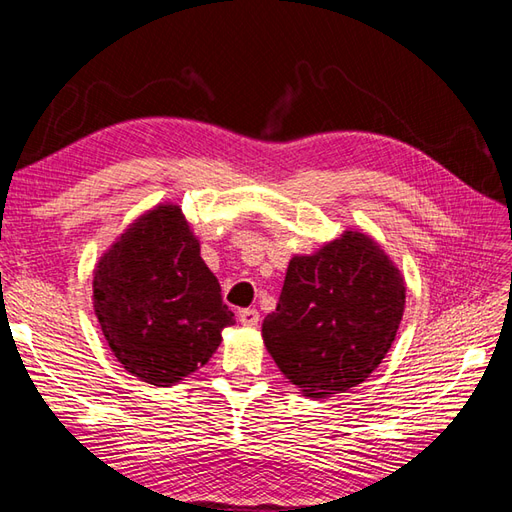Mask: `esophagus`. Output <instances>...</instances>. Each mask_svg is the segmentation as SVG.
Segmentation results:
<instances>
[{
  "label": "esophagus",
  "instance_id": "34e87169",
  "mask_svg": "<svg viewBox=\"0 0 512 512\" xmlns=\"http://www.w3.org/2000/svg\"><path fill=\"white\" fill-rule=\"evenodd\" d=\"M239 321L244 325H257L259 323V312L255 308H246L239 312Z\"/></svg>",
  "mask_w": 512,
  "mask_h": 512
}]
</instances>
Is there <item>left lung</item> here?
Wrapping results in <instances>:
<instances>
[{
    "label": "left lung",
    "mask_w": 512,
    "mask_h": 512,
    "mask_svg": "<svg viewBox=\"0 0 512 512\" xmlns=\"http://www.w3.org/2000/svg\"><path fill=\"white\" fill-rule=\"evenodd\" d=\"M405 310L398 268L363 233L345 231L310 257H292L262 334L292 385L325 398L361 385L396 339Z\"/></svg>",
    "instance_id": "1"
}]
</instances>
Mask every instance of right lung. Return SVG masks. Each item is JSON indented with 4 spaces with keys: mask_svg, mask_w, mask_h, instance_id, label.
<instances>
[{
    "mask_svg": "<svg viewBox=\"0 0 512 512\" xmlns=\"http://www.w3.org/2000/svg\"><path fill=\"white\" fill-rule=\"evenodd\" d=\"M94 312L118 363L156 387L202 367L235 323L173 204L140 217L101 257Z\"/></svg>",
    "mask_w": 512,
    "mask_h": 512,
    "instance_id": "obj_1",
    "label": "right lung"
}]
</instances>
